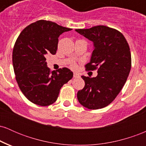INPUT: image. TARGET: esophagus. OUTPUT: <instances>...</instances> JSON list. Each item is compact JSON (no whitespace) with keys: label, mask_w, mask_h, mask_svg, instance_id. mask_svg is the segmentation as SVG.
Segmentation results:
<instances>
[{"label":"esophagus","mask_w":146,"mask_h":146,"mask_svg":"<svg viewBox=\"0 0 146 146\" xmlns=\"http://www.w3.org/2000/svg\"><path fill=\"white\" fill-rule=\"evenodd\" d=\"M73 77H74V78H79V77H80V74L78 73H73Z\"/></svg>","instance_id":"obj_1"}]
</instances>
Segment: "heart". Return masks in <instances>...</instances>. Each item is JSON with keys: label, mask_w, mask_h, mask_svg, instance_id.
Listing matches in <instances>:
<instances>
[{"label": "heart", "mask_w": 146, "mask_h": 146, "mask_svg": "<svg viewBox=\"0 0 146 146\" xmlns=\"http://www.w3.org/2000/svg\"><path fill=\"white\" fill-rule=\"evenodd\" d=\"M71 67L73 68H75L77 67V65L75 64L74 63V64H72V65H71Z\"/></svg>", "instance_id": "obj_1"}]
</instances>
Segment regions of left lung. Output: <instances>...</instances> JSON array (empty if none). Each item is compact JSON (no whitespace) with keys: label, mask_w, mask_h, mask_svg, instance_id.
<instances>
[{"label":"left lung","mask_w":146,"mask_h":146,"mask_svg":"<svg viewBox=\"0 0 146 146\" xmlns=\"http://www.w3.org/2000/svg\"><path fill=\"white\" fill-rule=\"evenodd\" d=\"M75 31L94 45L86 69L98 68L95 78L82 76L85 86L78 92V100L88 109L104 108L120 93L130 73L131 54L129 45L121 32L104 25Z\"/></svg>","instance_id":"8db88e82"}]
</instances>
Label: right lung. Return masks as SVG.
Wrapping results in <instances>:
<instances>
[{
    "mask_svg": "<svg viewBox=\"0 0 146 146\" xmlns=\"http://www.w3.org/2000/svg\"><path fill=\"white\" fill-rule=\"evenodd\" d=\"M71 30L40 20L25 28L16 40L12 55L16 81L25 96L35 104L54 103L62 86L73 78L67 68L51 72L45 58L48 53L56 54L59 36Z\"/></svg>",
    "mask_w": 146,
    "mask_h": 146,
    "instance_id": "1",
    "label": "right lung"
}]
</instances>
